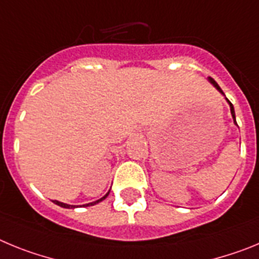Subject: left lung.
I'll return each instance as SVG.
<instances>
[{
	"instance_id": "obj_1",
	"label": "left lung",
	"mask_w": 259,
	"mask_h": 259,
	"mask_svg": "<svg viewBox=\"0 0 259 259\" xmlns=\"http://www.w3.org/2000/svg\"><path fill=\"white\" fill-rule=\"evenodd\" d=\"M209 81H210V83H211V84H212V85H214V87H215V88L218 89V91H219V92H221V93H222V95H224V93H223V91H222V89H221V87H219V85H218V83H217V81H215V80H214V79H212V77H209ZM226 100H227V98H226ZM227 102H228V104H230V107H231V114H232L233 122H235V124H237V123H236V116H235V109H233V105H232V104H231V102H230V101H228V100H227Z\"/></svg>"
}]
</instances>
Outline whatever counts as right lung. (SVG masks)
<instances>
[{"label":"right lung","instance_id":"right-lung-1","mask_svg":"<svg viewBox=\"0 0 259 259\" xmlns=\"http://www.w3.org/2000/svg\"><path fill=\"white\" fill-rule=\"evenodd\" d=\"M109 193H110V191L107 192L106 194H105L104 197L102 198H100V200H97V201H95V202H91V203H87V205H83V206H93V205H96V203H98V202H101V201H104L105 198L107 197V196H109ZM53 202L56 203V205H58V206H61V207H65V209H74V207H77V206H75V205H68V203H63V202H59V201H53Z\"/></svg>","mask_w":259,"mask_h":259}]
</instances>
